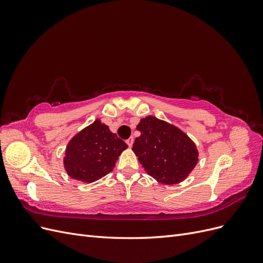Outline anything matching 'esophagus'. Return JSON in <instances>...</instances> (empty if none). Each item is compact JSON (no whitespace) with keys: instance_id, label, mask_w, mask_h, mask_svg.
Masks as SVG:
<instances>
[{"instance_id":"obj_1","label":"esophagus","mask_w":263,"mask_h":263,"mask_svg":"<svg viewBox=\"0 0 263 263\" xmlns=\"http://www.w3.org/2000/svg\"><path fill=\"white\" fill-rule=\"evenodd\" d=\"M126 144L128 145V147H132L133 146V144H134V138L133 137H130V138H128L126 140Z\"/></svg>"}]
</instances>
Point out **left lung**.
I'll return each mask as SVG.
<instances>
[{"label": "left lung", "mask_w": 263, "mask_h": 263, "mask_svg": "<svg viewBox=\"0 0 263 263\" xmlns=\"http://www.w3.org/2000/svg\"><path fill=\"white\" fill-rule=\"evenodd\" d=\"M134 153L145 171L158 182L177 184L194 169L198 154L186 135L163 121L148 116L137 126Z\"/></svg>", "instance_id": "left-lung-1"}]
</instances>
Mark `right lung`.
Returning a JSON list of instances; mask_svg holds the SVG:
<instances>
[{
  "mask_svg": "<svg viewBox=\"0 0 263 263\" xmlns=\"http://www.w3.org/2000/svg\"><path fill=\"white\" fill-rule=\"evenodd\" d=\"M126 148L108 126L95 121L69 141L63 163L71 178L91 183L112 171Z\"/></svg>",
  "mask_w": 263,
  "mask_h": 263,
  "instance_id": "add662e5",
  "label": "right lung"
}]
</instances>
